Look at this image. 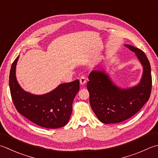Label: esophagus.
Returning <instances> with one entry per match:
<instances>
[{"label":"esophagus","mask_w":158,"mask_h":158,"mask_svg":"<svg viewBox=\"0 0 158 158\" xmlns=\"http://www.w3.org/2000/svg\"><path fill=\"white\" fill-rule=\"evenodd\" d=\"M79 81L81 85H85L86 81H87V78L85 76H81L79 78Z\"/></svg>","instance_id":"obj_1"}]
</instances>
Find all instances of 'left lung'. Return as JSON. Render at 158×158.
I'll list each match as a JSON object with an SVG mask.
<instances>
[{
	"label": "left lung",
	"mask_w": 158,
	"mask_h": 158,
	"mask_svg": "<svg viewBox=\"0 0 158 158\" xmlns=\"http://www.w3.org/2000/svg\"><path fill=\"white\" fill-rule=\"evenodd\" d=\"M125 46L135 52L143 66V77L138 85L120 88L101 70L92 71L88 77L89 103L98 120L106 124L118 123L131 118L143 107L151 95L152 77L149 60L140 49Z\"/></svg>",
	"instance_id": "obj_1"
}]
</instances>
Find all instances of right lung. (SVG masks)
Returning <instances> with one entry per match:
<instances>
[{"instance_id":"obj_1","label":"right lung","mask_w":158,"mask_h":158,"mask_svg":"<svg viewBox=\"0 0 158 158\" xmlns=\"http://www.w3.org/2000/svg\"><path fill=\"white\" fill-rule=\"evenodd\" d=\"M11 65L9 88L15 109L23 116L40 127L55 129L66 125L73 111V102L79 90L78 79L62 83L49 93L34 95L24 91L15 77L18 60Z\"/></svg>"}]
</instances>
